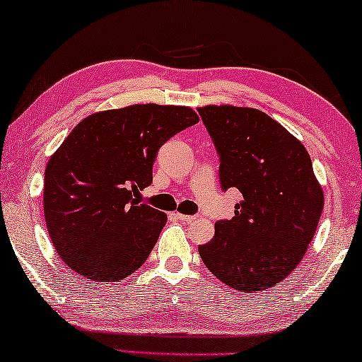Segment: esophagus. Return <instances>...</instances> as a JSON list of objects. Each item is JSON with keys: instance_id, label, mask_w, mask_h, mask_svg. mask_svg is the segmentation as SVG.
Wrapping results in <instances>:
<instances>
[{"instance_id": "1", "label": "esophagus", "mask_w": 362, "mask_h": 362, "mask_svg": "<svg viewBox=\"0 0 362 362\" xmlns=\"http://www.w3.org/2000/svg\"><path fill=\"white\" fill-rule=\"evenodd\" d=\"M176 218H177V220L186 221V223H192V221L197 220V216H194V215H182V213H176Z\"/></svg>"}]
</instances>
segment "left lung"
<instances>
[{
	"mask_svg": "<svg viewBox=\"0 0 362 362\" xmlns=\"http://www.w3.org/2000/svg\"><path fill=\"white\" fill-rule=\"evenodd\" d=\"M199 114L220 153L221 187L244 197L233 220L216 221L200 258L240 292L274 287L303 259L324 209L310 153L258 109L209 104Z\"/></svg>",
	"mask_w": 362,
	"mask_h": 362,
	"instance_id": "1",
	"label": "left lung"
}]
</instances>
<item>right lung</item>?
<instances>
[{
  "mask_svg": "<svg viewBox=\"0 0 362 362\" xmlns=\"http://www.w3.org/2000/svg\"><path fill=\"white\" fill-rule=\"evenodd\" d=\"M199 123L186 105L133 104L100 110L76 125L45 170L43 209L59 257L94 282L141 268L167 215L141 204L160 146Z\"/></svg>",
  "mask_w": 362,
  "mask_h": 362,
  "instance_id": "obj_1",
  "label": "right lung"
}]
</instances>
